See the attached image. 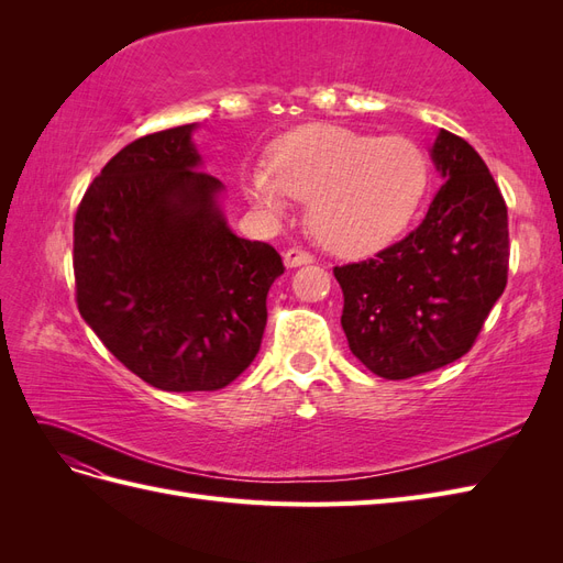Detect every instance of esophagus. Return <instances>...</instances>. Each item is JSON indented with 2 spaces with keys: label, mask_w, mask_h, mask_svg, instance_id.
Instances as JSON below:
<instances>
[{
  "label": "esophagus",
  "mask_w": 563,
  "mask_h": 563,
  "mask_svg": "<svg viewBox=\"0 0 563 563\" xmlns=\"http://www.w3.org/2000/svg\"><path fill=\"white\" fill-rule=\"evenodd\" d=\"M314 261V255L302 251V249H288L284 253V265L286 267H300V265H310Z\"/></svg>",
  "instance_id": "esophagus-1"
}]
</instances>
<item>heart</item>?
I'll use <instances>...</instances> for the list:
<instances>
[{
    "label": "heart",
    "mask_w": 563,
    "mask_h": 563,
    "mask_svg": "<svg viewBox=\"0 0 563 563\" xmlns=\"http://www.w3.org/2000/svg\"><path fill=\"white\" fill-rule=\"evenodd\" d=\"M272 165L244 174L246 197L272 216H282L291 197L310 201L314 236L340 253L397 240L430 187V162L418 143L338 124L286 133L272 150Z\"/></svg>",
    "instance_id": "1"
}]
</instances>
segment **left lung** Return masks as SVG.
<instances>
[{"instance_id":"left-lung-1","label":"left lung","mask_w":563,"mask_h":563,"mask_svg":"<svg viewBox=\"0 0 563 563\" xmlns=\"http://www.w3.org/2000/svg\"><path fill=\"white\" fill-rule=\"evenodd\" d=\"M430 157L444 180L422 223L364 263L335 267L352 354L385 380L460 360L507 284V207L476 150L439 129Z\"/></svg>"}]
</instances>
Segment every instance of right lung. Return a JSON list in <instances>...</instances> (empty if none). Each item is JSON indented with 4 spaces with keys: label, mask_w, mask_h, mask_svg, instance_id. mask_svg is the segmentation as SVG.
Returning <instances> with one entry per match:
<instances>
[{
    "label": "right lung",
    "mask_w": 563,
    "mask_h": 563,
    "mask_svg": "<svg viewBox=\"0 0 563 563\" xmlns=\"http://www.w3.org/2000/svg\"><path fill=\"white\" fill-rule=\"evenodd\" d=\"M197 124L143 135L103 166L75 216L77 308L135 376L213 391L249 368L282 255L236 236L225 185L192 143Z\"/></svg>",
    "instance_id": "right-lung-1"
}]
</instances>
